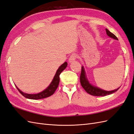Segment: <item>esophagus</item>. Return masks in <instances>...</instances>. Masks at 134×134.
I'll list each match as a JSON object with an SVG mask.
<instances>
[{
	"mask_svg": "<svg viewBox=\"0 0 134 134\" xmlns=\"http://www.w3.org/2000/svg\"><path fill=\"white\" fill-rule=\"evenodd\" d=\"M77 58V56L75 54H72L69 57V60L70 63H72L74 62V61L76 60Z\"/></svg>",
	"mask_w": 134,
	"mask_h": 134,
	"instance_id": "34e87169",
	"label": "esophagus"
}]
</instances>
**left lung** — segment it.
I'll use <instances>...</instances> for the list:
<instances>
[{
	"label": "left lung",
	"instance_id": "left-lung-1",
	"mask_svg": "<svg viewBox=\"0 0 134 134\" xmlns=\"http://www.w3.org/2000/svg\"><path fill=\"white\" fill-rule=\"evenodd\" d=\"M106 31L107 35L109 36V37L114 38L115 40H118V38H117L116 36L114 34L111 33L110 31H109L107 28H106ZM80 82L82 87L84 88V90L88 93H89V94L94 96H105L107 95L111 94L113 93L116 92L120 88H119L116 89V90H115L112 91H106L92 86L91 84L89 83L88 81L86 78V72H85L83 66L82 67V70H81V74L80 76Z\"/></svg>",
	"mask_w": 134,
	"mask_h": 134
}]
</instances>
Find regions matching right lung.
<instances>
[{"instance_id":"1","label":"right lung","mask_w":134,"mask_h":134,"mask_svg":"<svg viewBox=\"0 0 134 134\" xmlns=\"http://www.w3.org/2000/svg\"><path fill=\"white\" fill-rule=\"evenodd\" d=\"M67 65H68V63L66 62H65L59 67L57 71H56V73L54 76L53 80H52V82L50 84V86H48L45 90H44L41 93H38V94H27V93H23L21 91H20L17 87H16V88H17L18 91L20 92V93H21L22 96H23L24 97H26V98L28 99H40L47 98V97H50L51 95L55 93V92L56 91V89L58 88L59 82H60V75L65 69L66 68Z\"/></svg>"}]
</instances>
